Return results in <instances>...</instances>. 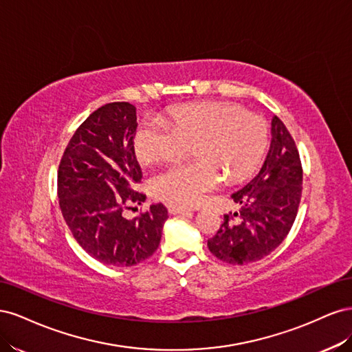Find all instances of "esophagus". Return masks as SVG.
<instances>
[{
    "instance_id": "obj_1",
    "label": "esophagus",
    "mask_w": 352,
    "mask_h": 352,
    "mask_svg": "<svg viewBox=\"0 0 352 352\" xmlns=\"http://www.w3.org/2000/svg\"><path fill=\"white\" fill-rule=\"evenodd\" d=\"M167 210H168L170 214H182V212L188 211L186 207L177 206V204H172V202H170V204H167Z\"/></svg>"
}]
</instances>
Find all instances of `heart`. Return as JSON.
<instances>
[{
  "label": "heart",
  "mask_w": 352,
  "mask_h": 352,
  "mask_svg": "<svg viewBox=\"0 0 352 352\" xmlns=\"http://www.w3.org/2000/svg\"><path fill=\"white\" fill-rule=\"evenodd\" d=\"M269 145V126L242 105L223 101L172 107L166 124L142 122L133 136L135 154L144 164L172 162L192 146L197 160L176 163L151 180L155 198L197 206L216 188L238 184L258 167Z\"/></svg>",
  "instance_id": "b5f03b06"
}]
</instances>
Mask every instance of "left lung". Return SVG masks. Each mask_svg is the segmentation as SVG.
Returning <instances> with one entry per match:
<instances>
[{"label":"left lung","mask_w":352,"mask_h":352,"mask_svg":"<svg viewBox=\"0 0 352 352\" xmlns=\"http://www.w3.org/2000/svg\"><path fill=\"white\" fill-rule=\"evenodd\" d=\"M302 167L291 133L278 116L272 119V141L254 179L233 192L239 204L225 216L216 236L208 241L212 255L229 264H250L267 257L289 233L300 206Z\"/></svg>","instance_id":"left-lung-1"}]
</instances>
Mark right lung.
I'll use <instances>...</instances> for the list:
<instances>
[{
    "label": "right lung",
    "mask_w": 352,
    "mask_h": 352,
    "mask_svg": "<svg viewBox=\"0 0 352 352\" xmlns=\"http://www.w3.org/2000/svg\"><path fill=\"white\" fill-rule=\"evenodd\" d=\"M136 107L110 102L74 132L58 167L61 214L74 239L92 258L131 267L157 251L167 208L154 204L140 217L122 216L126 204H142L133 189L142 172L135 157Z\"/></svg>",
    "instance_id": "obj_1"
}]
</instances>
